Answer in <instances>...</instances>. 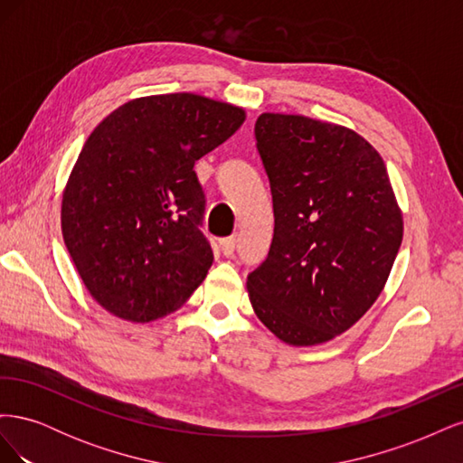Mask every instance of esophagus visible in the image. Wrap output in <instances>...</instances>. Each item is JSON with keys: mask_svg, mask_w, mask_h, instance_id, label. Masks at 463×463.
Instances as JSON below:
<instances>
[{"mask_svg": "<svg viewBox=\"0 0 463 463\" xmlns=\"http://www.w3.org/2000/svg\"><path fill=\"white\" fill-rule=\"evenodd\" d=\"M235 245H237V240L235 237H226V240L220 241V247H222V253L226 257H232L233 250H235Z\"/></svg>", "mask_w": 463, "mask_h": 463, "instance_id": "34e87169", "label": "esophagus"}]
</instances>
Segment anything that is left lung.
Wrapping results in <instances>:
<instances>
[{"label":"left lung","instance_id":"1","mask_svg":"<svg viewBox=\"0 0 463 463\" xmlns=\"http://www.w3.org/2000/svg\"><path fill=\"white\" fill-rule=\"evenodd\" d=\"M255 138L274 237L247 276L250 305L282 342L325 344L381 296L402 245V210L381 154L352 129L262 114Z\"/></svg>","mask_w":463,"mask_h":463}]
</instances>
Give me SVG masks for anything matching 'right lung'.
Masks as SVG:
<instances>
[{
	"label": "right lung",
	"mask_w": 463,
	"mask_h": 463,
	"mask_svg": "<svg viewBox=\"0 0 463 463\" xmlns=\"http://www.w3.org/2000/svg\"><path fill=\"white\" fill-rule=\"evenodd\" d=\"M243 121V108L177 92L135 98L96 125L67 179L61 233L108 313L156 320L203 284L214 255L193 167Z\"/></svg>",
	"instance_id": "right-lung-1"
}]
</instances>
